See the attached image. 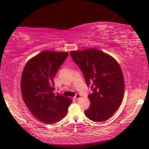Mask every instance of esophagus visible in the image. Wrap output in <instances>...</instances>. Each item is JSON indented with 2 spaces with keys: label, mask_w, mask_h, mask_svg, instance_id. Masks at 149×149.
Instances as JSON below:
<instances>
[{
  "label": "esophagus",
  "mask_w": 149,
  "mask_h": 149,
  "mask_svg": "<svg viewBox=\"0 0 149 149\" xmlns=\"http://www.w3.org/2000/svg\"><path fill=\"white\" fill-rule=\"evenodd\" d=\"M81 97V96L79 94H76V96L74 97V98L75 99V100H79V99H80Z\"/></svg>",
  "instance_id": "34e87169"
}]
</instances>
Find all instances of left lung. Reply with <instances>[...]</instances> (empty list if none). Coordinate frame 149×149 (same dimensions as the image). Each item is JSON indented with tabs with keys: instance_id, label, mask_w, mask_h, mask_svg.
<instances>
[{
	"instance_id": "obj_1",
	"label": "left lung",
	"mask_w": 149,
	"mask_h": 149,
	"mask_svg": "<svg viewBox=\"0 0 149 149\" xmlns=\"http://www.w3.org/2000/svg\"><path fill=\"white\" fill-rule=\"evenodd\" d=\"M74 61L84 74L93 93L88 96L90 107L84 114L90 120L109 119L118 109L124 93V79L118 62L96 48L70 52Z\"/></svg>"
}]
</instances>
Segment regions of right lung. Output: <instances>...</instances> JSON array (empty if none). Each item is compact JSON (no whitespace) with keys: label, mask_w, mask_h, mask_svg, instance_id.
Instances as JSON below:
<instances>
[{"label":"right lung","mask_w":149,"mask_h":149,"mask_svg":"<svg viewBox=\"0 0 149 149\" xmlns=\"http://www.w3.org/2000/svg\"><path fill=\"white\" fill-rule=\"evenodd\" d=\"M69 53L43 51L26 63L21 78L24 101L33 116L47 124L66 116L72 100L53 93V78Z\"/></svg>","instance_id":"add662e5"}]
</instances>
